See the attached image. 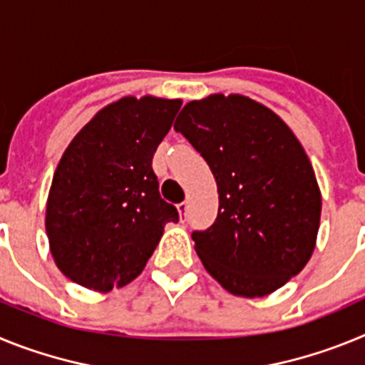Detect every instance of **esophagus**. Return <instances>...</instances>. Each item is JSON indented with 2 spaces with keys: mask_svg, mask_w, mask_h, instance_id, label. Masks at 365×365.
Segmentation results:
<instances>
[{
  "mask_svg": "<svg viewBox=\"0 0 365 365\" xmlns=\"http://www.w3.org/2000/svg\"><path fill=\"white\" fill-rule=\"evenodd\" d=\"M177 210H179L180 215H186V212H188V202L186 201L179 202V205H177Z\"/></svg>",
  "mask_w": 365,
  "mask_h": 365,
  "instance_id": "esophagus-1",
  "label": "esophagus"
}]
</instances>
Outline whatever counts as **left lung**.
I'll return each mask as SVG.
<instances>
[{
	"mask_svg": "<svg viewBox=\"0 0 365 365\" xmlns=\"http://www.w3.org/2000/svg\"><path fill=\"white\" fill-rule=\"evenodd\" d=\"M215 177L217 219L193 232L206 272L234 296L278 291L307 265L316 247L322 192L292 130L245 95L192 100L175 120Z\"/></svg>",
	"mask_w": 365,
	"mask_h": 365,
	"instance_id": "1",
	"label": "left lung"
}]
</instances>
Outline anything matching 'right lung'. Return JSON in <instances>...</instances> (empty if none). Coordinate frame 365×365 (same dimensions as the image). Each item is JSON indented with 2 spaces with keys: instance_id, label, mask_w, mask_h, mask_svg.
Segmentation results:
<instances>
[{
  "instance_id": "right-lung-1",
  "label": "right lung",
  "mask_w": 365,
  "mask_h": 365,
  "mask_svg": "<svg viewBox=\"0 0 365 365\" xmlns=\"http://www.w3.org/2000/svg\"><path fill=\"white\" fill-rule=\"evenodd\" d=\"M182 100L122 96L100 109L63 151L51 182L45 232L54 263L96 292L143 272L168 222L151 159Z\"/></svg>"
}]
</instances>
